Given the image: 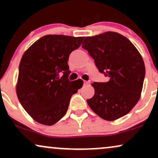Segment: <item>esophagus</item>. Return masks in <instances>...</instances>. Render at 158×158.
<instances>
[{
  "instance_id": "34e87169",
  "label": "esophagus",
  "mask_w": 158,
  "mask_h": 158,
  "mask_svg": "<svg viewBox=\"0 0 158 158\" xmlns=\"http://www.w3.org/2000/svg\"><path fill=\"white\" fill-rule=\"evenodd\" d=\"M90 84V81H84V85H88Z\"/></svg>"
}]
</instances>
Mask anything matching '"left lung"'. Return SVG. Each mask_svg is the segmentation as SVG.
I'll list each match as a JSON object with an SVG mask.
<instances>
[{
  "instance_id": "obj_1",
  "label": "left lung",
  "mask_w": 158,
  "mask_h": 158,
  "mask_svg": "<svg viewBox=\"0 0 158 158\" xmlns=\"http://www.w3.org/2000/svg\"><path fill=\"white\" fill-rule=\"evenodd\" d=\"M94 59L107 82H94V97L87 100L95 114L108 121L131 111L140 98L146 68L137 49L126 37L106 32L86 37L81 45Z\"/></svg>"
}]
</instances>
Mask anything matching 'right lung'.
Listing matches in <instances>:
<instances>
[{
  "instance_id": "1",
  "label": "right lung",
  "mask_w": 158,
  "mask_h": 158,
  "mask_svg": "<svg viewBox=\"0 0 158 158\" xmlns=\"http://www.w3.org/2000/svg\"><path fill=\"white\" fill-rule=\"evenodd\" d=\"M84 37L47 35L25 51L19 64L16 93L21 106L36 122L52 126L68 110L72 95L83 81H69L70 52ZM60 73L63 77H59Z\"/></svg>"
}]
</instances>
